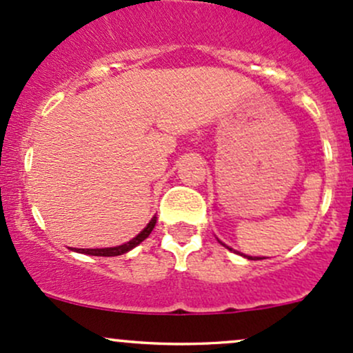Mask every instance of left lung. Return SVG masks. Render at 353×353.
<instances>
[{"label": "left lung", "mask_w": 353, "mask_h": 353, "mask_svg": "<svg viewBox=\"0 0 353 353\" xmlns=\"http://www.w3.org/2000/svg\"><path fill=\"white\" fill-rule=\"evenodd\" d=\"M248 259H261V258H253V256H248Z\"/></svg>", "instance_id": "obj_1"}]
</instances>
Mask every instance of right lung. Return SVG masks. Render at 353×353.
<instances>
[{
  "label": "right lung",
  "mask_w": 353,
  "mask_h": 353,
  "mask_svg": "<svg viewBox=\"0 0 353 353\" xmlns=\"http://www.w3.org/2000/svg\"><path fill=\"white\" fill-rule=\"evenodd\" d=\"M156 221H157L156 218L150 219V223L147 224V226L141 231V233H139L134 239H130L129 243H125V245H122V246L102 248V250H99V248H97V250H82V248H80V250H75V251H79V253H85V254H92V256H119V254L127 253V251H130L132 248L141 245V243L144 241L147 236L150 234V231L154 230V226H156Z\"/></svg>",
  "instance_id": "add662e5"
}]
</instances>
